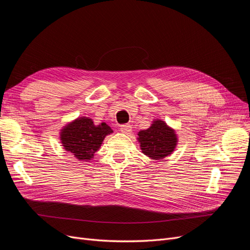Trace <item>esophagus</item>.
Returning <instances> with one entry per match:
<instances>
[{
	"mask_svg": "<svg viewBox=\"0 0 250 250\" xmlns=\"http://www.w3.org/2000/svg\"><path fill=\"white\" fill-rule=\"evenodd\" d=\"M121 130H122L123 133L127 134V133H129V132H130V130H132V125H128V124H126V125H121Z\"/></svg>",
	"mask_w": 250,
	"mask_h": 250,
	"instance_id": "34e87169",
	"label": "esophagus"
}]
</instances>
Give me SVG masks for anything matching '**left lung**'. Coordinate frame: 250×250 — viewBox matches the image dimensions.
Wrapping results in <instances>:
<instances>
[{
  "mask_svg": "<svg viewBox=\"0 0 250 250\" xmlns=\"http://www.w3.org/2000/svg\"><path fill=\"white\" fill-rule=\"evenodd\" d=\"M142 152L153 160H161L175 149L177 138L172 128L162 121H155L152 125L138 134Z\"/></svg>",
  "mask_w": 250,
  "mask_h": 250,
  "instance_id": "8db88e82",
  "label": "left lung"
}]
</instances>
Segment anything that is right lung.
<instances>
[{
    "instance_id": "right-lung-1",
    "label": "right lung",
    "mask_w": 250,
    "mask_h": 250,
    "mask_svg": "<svg viewBox=\"0 0 250 250\" xmlns=\"http://www.w3.org/2000/svg\"><path fill=\"white\" fill-rule=\"evenodd\" d=\"M62 144L79 160H91L94 153L100 148L104 138L112 133L105 123L95 125L88 117H80L65 125L61 132Z\"/></svg>"
}]
</instances>
